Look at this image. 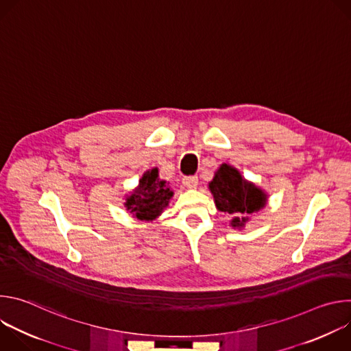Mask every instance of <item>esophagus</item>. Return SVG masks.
<instances>
[{
    "label": "esophagus",
    "instance_id": "esophagus-1",
    "mask_svg": "<svg viewBox=\"0 0 351 351\" xmlns=\"http://www.w3.org/2000/svg\"><path fill=\"white\" fill-rule=\"evenodd\" d=\"M183 186L187 189H197L198 186V178L197 176H186L183 178Z\"/></svg>",
    "mask_w": 351,
    "mask_h": 351
}]
</instances>
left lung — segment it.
<instances>
[{"label": "left lung", "mask_w": 351, "mask_h": 351, "mask_svg": "<svg viewBox=\"0 0 351 351\" xmlns=\"http://www.w3.org/2000/svg\"><path fill=\"white\" fill-rule=\"evenodd\" d=\"M218 211L232 217L229 225L241 230L254 213L265 208L268 193L243 178L239 169L223 162L208 183Z\"/></svg>", "instance_id": "obj_1"}]
</instances>
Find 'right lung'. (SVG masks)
<instances>
[{"label":"right lung","instance_id":"obj_1","mask_svg":"<svg viewBox=\"0 0 351 351\" xmlns=\"http://www.w3.org/2000/svg\"><path fill=\"white\" fill-rule=\"evenodd\" d=\"M167 180H161L158 168L143 173L137 187L126 194L125 207L137 221H154L169 206L173 190Z\"/></svg>","mask_w":351,"mask_h":351}]
</instances>
